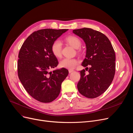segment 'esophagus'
Masks as SVG:
<instances>
[{"mask_svg": "<svg viewBox=\"0 0 133 133\" xmlns=\"http://www.w3.org/2000/svg\"><path fill=\"white\" fill-rule=\"evenodd\" d=\"M68 71H69V73H72V72H73L74 71L73 70H68Z\"/></svg>", "mask_w": 133, "mask_h": 133, "instance_id": "1", "label": "esophagus"}]
</instances>
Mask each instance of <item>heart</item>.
I'll return each instance as SVG.
<instances>
[{
  "label": "heart",
  "mask_w": 133,
  "mask_h": 133,
  "mask_svg": "<svg viewBox=\"0 0 133 133\" xmlns=\"http://www.w3.org/2000/svg\"><path fill=\"white\" fill-rule=\"evenodd\" d=\"M65 40L69 45L75 49H79L82 45L80 39L75 36H68L66 37ZM51 49L55 56L56 57H60L61 56L62 44L59 40H56L53 43ZM77 60L75 59L65 58L60 61V65L63 68L73 69L77 65Z\"/></svg>",
  "instance_id": "heart-1"
}]
</instances>
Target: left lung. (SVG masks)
<instances>
[{"label":"left lung","mask_w":133,"mask_h":133,"mask_svg":"<svg viewBox=\"0 0 133 133\" xmlns=\"http://www.w3.org/2000/svg\"><path fill=\"white\" fill-rule=\"evenodd\" d=\"M73 32L86 44V56L82 65L84 67L90 65L88 73L85 70L80 71L78 90L84 96L95 98L103 94L112 82L115 73V51L108 38L99 31L84 28L73 30Z\"/></svg>","instance_id":"1"}]
</instances>
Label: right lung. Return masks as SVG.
<instances>
[{
	"label": "right lung",
	"instance_id": "right-lung-1",
	"mask_svg": "<svg viewBox=\"0 0 133 133\" xmlns=\"http://www.w3.org/2000/svg\"><path fill=\"white\" fill-rule=\"evenodd\" d=\"M67 30L45 29L35 31L26 39L19 50V79L28 93L39 102L49 103L55 100L68 74L65 68L49 72L59 63L51 51V45Z\"/></svg>",
	"mask_w": 133,
	"mask_h": 133
}]
</instances>
